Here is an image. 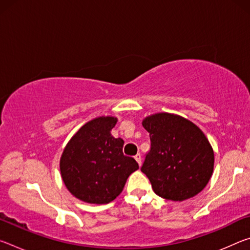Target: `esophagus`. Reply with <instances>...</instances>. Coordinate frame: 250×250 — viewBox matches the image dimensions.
Masks as SVG:
<instances>
[{
    "instance_id": "1",
    "label": "esophagus",
    "mask_w": 250,
    "mask_h": 250,
    "mask_svg": "<svg viewBox=\"0 0 250 250\" xmlns=\"http://www.w3.org/2000/svg\"><path fill=\"white\" fill-rule=\"evenodd\" d=\"M134 159H135V161H137V162L139 163V166H141V153L135 154V155H134Z\"/></svg>"
}]
</instances>
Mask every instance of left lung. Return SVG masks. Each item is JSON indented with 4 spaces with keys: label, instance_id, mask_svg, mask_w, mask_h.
I'll use <instances>...</instances> for the list:
<instances>
[{
    "label": "left lung",
    "instance_id": "1",
    "mask_svg": "<svg viewBox=\"0 0 250 250\" xmlns=\"http://www.w3.org/2000/svg\"><path fill=\"white\" fill-rule=\"evenodd\" d=\"M150 133V150L141 171L159 196L184 201L200 193L213 173L214 152L201 129L171 113H156L142 122Z\"/></svg>",
    "mask_w": 250,
    "mask_h": 250
}]
</instances>
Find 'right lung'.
Wrapping results in <instances>:
<instances>
[{
    "label": "right lung",
    "instance_id": "1",
    "mask_svg": "<svg viewBox=\"0 0 250 250\" xmlns=\"http://www.w3.org/2000/svg\"><path fill=\"white\" fill-rule=\"evenodd\" d=\"M113 117H100L83 125L62 152V181L75 197L90 204H108L122 192L129 175L139 168L122 152L125 141L113 138Z\"/></svg>",
    "mask_w": 250,
    "mask_h": 250
}]
</instances>
